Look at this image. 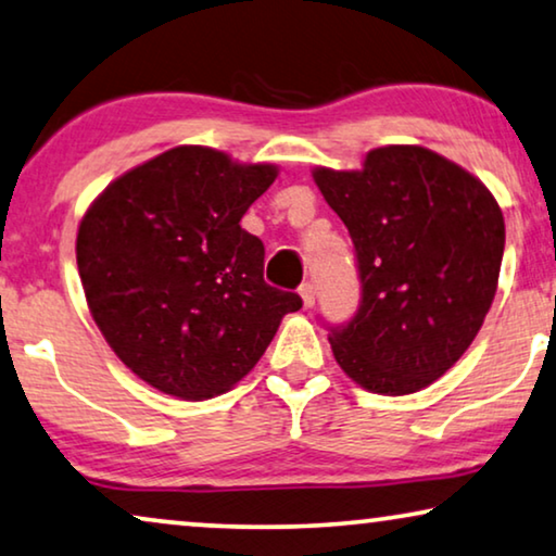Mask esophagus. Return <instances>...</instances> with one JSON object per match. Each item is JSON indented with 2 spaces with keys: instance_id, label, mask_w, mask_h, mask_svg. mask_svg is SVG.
Masks as SVG:
<instances>
[{
  "instance_id": "esophagus-1",
  "label": "esophagus",
  "mask_w": 556,
  "mask_h": 556,
  "mask_svg": "<svg viewBox=\"0 0 556 556\" xmlns=\"http://www.w3.org/2000/svg\"><path fill=\"white\" fill-rule=\"evenodd\" d=\"M314 294H317V289H314V285H309V281L300 287V296H302L304 309H312V306H314Z\"/></svg>"
}]
</instances>
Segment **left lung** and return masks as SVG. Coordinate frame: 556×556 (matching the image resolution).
<instances>
[{
    "mask_svg": "<svg viewBox=\"0 0 556 556\" xmlns=\"http://www.w3.org/2000/svg\"><path fill=\"white\" fill-rule=\"evenodd\" d=\"M357 250L362 304L331 329L334 359L375 394L419 392L459 362L494 302L504 217L459 164L419 144H387L359 169H312Z\"/></svg>",
    "mask_w": 556,
    "mask_h": 556,
    "instance_id": "obj_1",
    "label": "left lung"
}]
</instances>
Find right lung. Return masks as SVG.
I'll return each instance as SVG.
<instances>
[{
	"label": "right lung",
	"instance_id": "add662e5",
	"mask_svg": "<svg viewBox=\"0 0 556 556\" xmlns=\"http://www.w3.org/2000/svg\"><path fill=\"white\" fill-rule=\"evenodd\" d=\"M277 174V164L181 144L89 204L77 229L87 306L149 387L194 402L229 392L302 306L264 281V244L239 225Z\"/></svg>",
	"mask_w": 556,
	"mask_h": 556
}]
</instances>
